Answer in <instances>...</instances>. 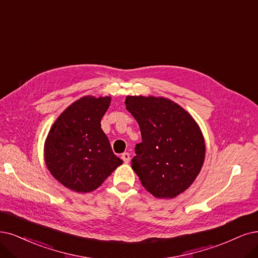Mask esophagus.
<instances>
[{"label": "esophagus", "mask_w": 258, "mask_h": 258, "mask_svg": "<svg viewBox=\"0 0 258 258\" xmlns=\"http://www.w3.org/2000/svg\"><path fill=\"white\" fill-rule=\"evenodd\" d=\"M121 158L123 159L124 163H128V161L131 160V155H130V153H126V152H125V153L122 154Z\"/></svg>", "instance_id": "obj_1"}]
</instances>
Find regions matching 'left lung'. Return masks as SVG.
I'll list each match as a JSON object with an SVG mask.
<instances>
[{"instance_id": "left-lung-1", "label": "left lung", "mask_w": 258, "mask_h": 258, "mask_svg": "<svg viewBox=\"0 0 258 258\" xmlns=\"http://www.w3.org/2000/svg\"><path fill=\"white\" fill-rule=\"evenodd\" d=\"M126 109L139 124L132 168L156 198H174L191 185L203 166L205 144L198 124L172 101L127 97Z\"/></svg>"}]
</instances>
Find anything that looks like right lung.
<instances>
[{
	"label": "right lung",
	"instance_id": "1",
	"mask_svg": "<svg viewBox=\"0 0 258 258\" xmlns=\"http://www.w3.org/2000/svg\"><path fill=\"white\" fill-rule=\"evenodd\" d=\"M109 97H84L67 108L47 135L44 157L52 175L76 192L97 189L123 161L101 128Z\"/></svg>",
	"mask_w": 258,
	"mask_h": 258
}]
</instances>
